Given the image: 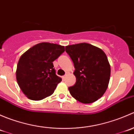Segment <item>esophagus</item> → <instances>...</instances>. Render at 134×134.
Here are the masks:
<instances>
[{
	"mask_svg": "<svg viewBox=\"0 0 134 134\" xmlns=\"http://www.w3.org/2000/svg\"><path fill=\"white\" fill-rule=\"evenodd\" d=\"M67 75H68V73H67H67H66V74H65V75H64V76H63V77H62V78H63V80H64V79H65V78H66V77H67Z\"/></svg>",
	"mask_w": 134,
	"mask_h": 134,
	"instance_id": "obj_1",
	"label": "esophagus"
}]
</instances>
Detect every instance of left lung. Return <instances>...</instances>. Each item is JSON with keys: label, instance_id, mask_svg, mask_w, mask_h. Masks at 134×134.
I'll return each mask as SVG.
<instances>
[{"label": "left lung", "instance_id": "1", "mask_svg": "<svg viewBox=\"0 0 134 134\" xmlns=\"http://www.w3.org/2000/svg\"><path fill=\"white\" fill-rule=\"evenodd\" d=\"M65 51L75 68L76 81L69 87L71 94L83 104L97 101L106 92L110 78V65L106 54L87 43L66 46Z\"/></svg>", "mask_w": 134, "mask_h": 134}]
</instances>
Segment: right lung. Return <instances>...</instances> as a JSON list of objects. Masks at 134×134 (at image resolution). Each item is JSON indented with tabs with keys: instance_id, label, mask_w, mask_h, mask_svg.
Segmentation results:
<instances>
[{
	"instance_id": "right-lung-1",
	"label": "right lung",
	"mask_w": 134,
	"mask_h": 134,
	"mask_svg": "<svg viewBox=\"0 0 134 134\" xmlns=\"http://www.w3.org/2000/svg\"><path fill=\"white\" fill-rule=\"evenodd\" d=\"M64 51V46L43 42L21 55L17 63L16 79L26 97L40 100L54 93L62 78L56 75L52 62Z\"/></svg>"
}]
</instances>
